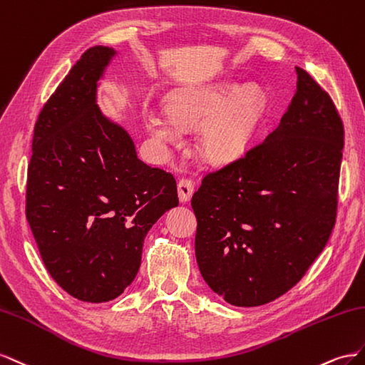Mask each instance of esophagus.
<instances>
[{
  "mask_svg": "<svg viewBox=\"0 0 365 365\" xmlns=\"http://www.w3.org/2000/svg\"><path fill=\"white\" fill-rule=\"evenodd\" d=\"M177 192H179L180 202H190L194 194V182L191 179H186V177H182L179 183H177Z\"/></svg>",
  "mask_w": 365,
  "mask_h": 365,
  "instance_id": "esophagus-1",
  "label": "esophagus"
}]
</instances>
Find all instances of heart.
<instances>
[{
  "label": "heart",
  "instance_id": "b5f03b06",
  "mask_svg": "<svg viewBox=\"0 0 365 365\" xmlns=\"http://www.w3.org/2000/svg\"><path fill=\"white\" fill-rule=\"evenodd\" d=\"M166 110H151L147 125L155 138L179 145L182 128L202 124L199 133L205 158L214 163H226L243 154L252 140L263 116V91L235 82H214L202 87L173 91Z\"/></svg>",
  "mask_w": 365,
  "mask_h": 365
}]
</instances>
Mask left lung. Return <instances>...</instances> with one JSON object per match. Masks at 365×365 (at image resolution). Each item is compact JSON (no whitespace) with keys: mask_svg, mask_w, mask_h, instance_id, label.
Segmentation results:
<instances>
[{"mask_svg":"<svg viewBox=\"0 0 365 365\" xmlns=\"http://www.w3.org/2000/svg\"><path fill=\"white\" fill-rule=\"evenodd\" d=\"M278 127L191 199L200 274L229 304L254 307L306 275L336 223L344 125L329 93L297 67Z\"/></svg>","mask_w":365,"mask_h":365,"instance_id":"1","label":"left lung"}]
</instances>
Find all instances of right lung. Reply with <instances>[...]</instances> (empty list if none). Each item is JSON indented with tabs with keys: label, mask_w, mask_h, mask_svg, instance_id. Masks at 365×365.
<instances>
[{
	"label": "right lung",
	"mask_w": 365,
	"mask_h": 365,
	"mask_svg": "<svg viewBox=\"0 0 365 365\" xmlns=\"http://www.w3.org/2000/svg\"><path fill=\"white\" fill-rule=\"evenodd\" d=\"M113 55L91 47L71 67L39 113L27 170L26 217L41 258L87 303L130 286L151 226L179 205L174 175L139 160L131 138L96 106Z\"/></svg>",
	"instance_id": "right-lung-1"
}]
</instances>
